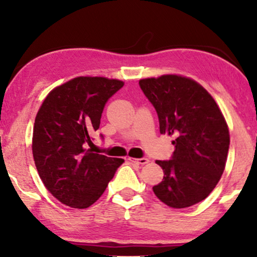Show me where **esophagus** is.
Returning a JSON list of instances; mask_svg holds the SVG:
<instances>
[{"instance_id": "1", "label": "esophagus", "mask_w": 257, "mask_h": 257, "mask_svg": "<svg viewBox=\"0 0 257 257\" xmlns=\"http://www.w3.org/2000/svg\"><path fill=\"white\" fill-rule=\"evenodd\" d=\"M128 160L131 161V163H136L139 165H146L150 163V160L147 159V158H140V159H136V158H128Z\"/></svg>"}]
</instances>
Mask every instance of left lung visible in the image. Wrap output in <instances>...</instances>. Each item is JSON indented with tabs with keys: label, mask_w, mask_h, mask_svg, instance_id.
Masks as SVG:
<instances>
[{
	"label": "left lung",
	"mask_w": 257,
	"mask_h": 257,
	"mask_svg": "<svg viewBox=\"0 0 257 257\" xmlns=\"http://www.w3.org/2000/svg\"><path fill=\"white\" fill-rule=\"evenodd\" d=\"M156 108L161 135L173 136L171 160H157L164 179L154 194L172 208L205 200L221 179L229 149V130L219 105L194 79L163 75L139 80Z\"/></svg>",
	"instance_id": "1"
}]
</instances>
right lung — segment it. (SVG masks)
Here are the masks:
<instances>
[{
    "mask_svg": "<svg viewBox=\"0 0 257 257\" xmlns=\"http://www.w3.org/2000/svg\"><path fill=\"white\" fill-rule=\"evenodd\" d=\"M124 86L106 77H76L48 93L35 118L33 156L45 188L71 208L97 201L124 163L85 149L108 98Z\"/></svg>",
    "mask_w": 257,
    "mask_h": 257,
    "instance_id": "add662e5",
    "label": "right lung"
}]
</instances>
